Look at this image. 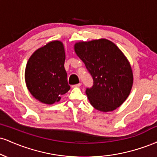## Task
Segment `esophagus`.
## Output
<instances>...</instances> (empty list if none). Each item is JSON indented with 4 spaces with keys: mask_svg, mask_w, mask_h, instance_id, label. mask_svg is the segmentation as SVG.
Masks as SVG:
<instances>
[{
    "mask_svg": "<svg viewBox=\"0 0 157 157\" xmlns=\"http://www.w3.org/2000/svg\"><path fill=\"white\" fill-rule=\"evenodd\" d=\"M80 86H81V84L78 83V84H76V85H74V86H72V87L73 88H79Z\"/></svg>",
    "mask_w": 157,
    "mask_h": 157,
    "instance_id": "obj_1",
    "label": "esophagus"
}]
</instances>
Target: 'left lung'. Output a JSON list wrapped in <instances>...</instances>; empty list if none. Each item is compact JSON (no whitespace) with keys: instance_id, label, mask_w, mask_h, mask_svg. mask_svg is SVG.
Instances as JSON below:
<instances>
[{"instance_id":"8db88e82","label":"left lung","mask_w":157,"mask_h":157,"mask_svg":"<svg viewBox=\"0 0 157 157\" xmlns=\"http://www.w3.org/2000/svg\"><path fill=\"white\" fill-rule=\"evenodd\" d=\"M74 48L93 77L94 86L86 91L91 105L102 112L121 106L134 82L130 62L123 52L105 38L79 41Z\"/></svg>"}]
</instances>
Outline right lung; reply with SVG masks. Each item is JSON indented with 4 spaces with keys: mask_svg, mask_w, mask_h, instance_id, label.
<instances>
[{
    "mask_svg": "<svg viewBox=\"0 0 157 157\" xmlns=\"http://www.w3.org/2000/svg\"><path fill=\"white\" fill-rule=\"evenodd\" d=\"M65 59L64 45L60 40L50 41L30 56L25 69V82L36 100L52 105L69 91Z\"/></svg>",
    "mask_w": 157,
    "mask_h": 157,
    "instance_id": "1",
    "label": "right lung"
}]
</instances>
